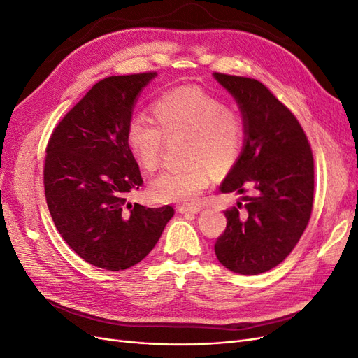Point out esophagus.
<instances>
[{
	"mask_svg": "<svg viewBox=\"0 0 358 358\" xmlns=\"http://www.w3.org/2000/svg\"><path fill=\"white\" fill-rule=\"evenodd\" d=\"M200 206H192V208H189V206H178L176 210L179 213H183V215H192V213H197L200 212Z\"/></svg>",
	"mask_w": 358,
	"mask_h": 358,
	"instance_id": "obj_1",
	"label": "esophagus"
}]
</instances>
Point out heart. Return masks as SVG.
I'll use <instances>...</instances> for the list:
<instances>
[{"label":"heart","instance_id":"obj_1","mask_svg":"<svg viewBox=\"0 0 358 358\" xmlns=\"http://www.w3.org/2000/svg\"><path fill=\"white\" fill-rule=\"evenodd\" d=\"M155 122L133 117L127 127V145L146 171L159 167L166 137L185 136V166L167 170L149 185L157 201L192 204L209 185L212 171L229 173L245 146V117L239 109L199 86H182L162 94L152 104Z\"/></svg>","mask_w":358,"mask_h":358}]
</instances>
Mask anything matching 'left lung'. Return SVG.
<instances>
[{"label":"left lung","mask_w":358,"mask_h":358,"mask_svg":"<svg viewBox=\"0 0 358 358\" xmlns=\"http://www.w3.org/2000/svg\"><path fill=\"white\" fill-rule=\"evenodd\" d=\"M239 104L246 136L241 159L221 192H251L227 209L215 242L220 263L234 273L259 275L291 254L310 220L313 155L308 137L285 104L251 78L213 73Z\"/></svg>","instance_id":"1"}]
</instances>
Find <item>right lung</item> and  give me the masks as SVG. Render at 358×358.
Segmentation results:
<instances>
[{
  "label": "right lung",
  "mask_w": 358,
  "mask_h": 358,
  "mask_svg": "<svg viewBox=\"0 0 358 358\" xmlns=\"http://www.w3.org/2000/svg\"><path fill=\"white\" fill-rule=\"evenodd\" d=\"M155 76L96 82L53 128L46 146L43 182L57 230L85 262L112 272L142 262L175 215L169 204L155 209L127 201L143 183L127 127L137 95Z\"/></svg>",
  "instance_id": "add662e5"
}]
</instances>
